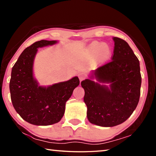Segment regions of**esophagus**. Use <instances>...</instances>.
I'll return each instance as SVG.
<instances>
[{"label": "esophagus", "instance_id": "34e87169", "mask_svg": "<svg viewBox=\"0 0 156 156\" xmlns=\"http://www.w3.org/2000/svg\"><path fill=\"white\" fill-rule=\"evenodd\" d=\"M78 77H79V80H80V81L81 82L82 80H83L86 78V76L83 74V73H80V74L78 75Z\"/></svg>", "mask_w": 156, "mask_h": 156}]
</instances>
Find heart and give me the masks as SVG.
<instances>
[{
    "label": "heart",
    "instance_id": "heart-1",
    "mask_svg": "<svg viewBox=\"0 0 156 156\" xmlns=\"http://www.w3.org/2000/svg\"><path fill=\"white\" fill-rule=\"evenodd\" d=\"M89 51L93 54H96L97 52L99 51L100 56L102 57H105L109 55L110 49L107 44H102L99 42L95 41L89 44Z\"/></svg>",
    "mask_w": 156,
    "mask_h": 156
}]
</instances>
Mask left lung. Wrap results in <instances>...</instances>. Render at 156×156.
<instances>
[{
  "label": "left lung",
  "mask_w": 156,
  "mask_h": 156,
  "mask_svg": "<svg viewBox=\"0 0 156 156\" xmlns=\"http://www.w3.org/2000/svg\"><path fill=\"white\" fill-rule=\"evenodd\" d=\"M113 40L112 60L93 71L90 79L81 82L89 121L105 127L120 125L130 117L138 104L142 83L140 62L133 50L122 39L113 37Z\"/></svg>",
  "instance_id": "left-lung-1"
}]
</instances>
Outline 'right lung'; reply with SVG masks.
Listing matches in <instances>:
<instances>
[{
  "label": "right lung",
  "instance_id": "obj_1",
  "mask_svg": "<svg viewBox=\"0 0 156 156\" xmlns=\"http://www.w3.org/2000/svg\"><path fill=\"white\" fill-rule=\"evenodd\" d=\"M56 41H37L26 48L12 67L9 90L12 105L20 117L34 125L58 122L66 102L80 84L77 76L48 87L39 86L33 75L34 58L39 47L53 45Z\"/></svg>",
  "mask_w": 156,
  "mask_h": 156
}]
</instances>
